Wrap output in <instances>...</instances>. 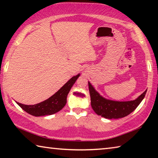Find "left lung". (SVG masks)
<instances>
[{
    "label": "left lung",
    "mask_w": 158,
    "mask_h": 158,
    "mask_svg": "<svg viewBox=\"0 0 158 158\" xmlns=\"http://www.w3.org/2000/svg\"><path fill=\"white\" fill-rule=\"evenodd\" d=\"M89 88L93 109L99 116L109 119L123 118L132 113L143 100L147 91L145 90L135 100L118 102L106 100L102 97L90 82H89Z\"/></svg>",
    "instance_id": "8db88e82"
}]
</instances>
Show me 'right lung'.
I'll list each match as a JSON object with an SVG mask.
<instances>
[{
  "label": "right lung",
  "mask_w": 158,
  "mask_h": 158,
  "mask_svg": "<svg viewBox=\"0 0 158 158\" xmlns=\"http://www.w3.org/2000/svg\"><path fill=\"white\" fill-rule=\"evenodd\" d=\"M80 74L73 77L61 89L50 97L49 99L34 105H26L17 102L26 112L35 116L52 115L60 111L67 102V96L73 87L74 83L78 79Z\"/></svg>",
  "instance_id": "right-lung-1"
}]
</instances>
